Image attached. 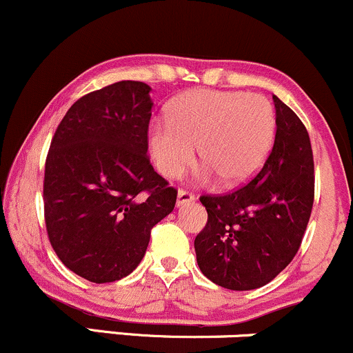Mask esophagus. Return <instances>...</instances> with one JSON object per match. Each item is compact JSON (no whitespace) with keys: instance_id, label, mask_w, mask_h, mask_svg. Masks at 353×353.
Returning a JSON list of instances; mask_svg holds the SVG:
<instances>
[{"instance_id":"1","label":"esophagus","mask_w":353,"mask_h":353,"mask_svg":"<svg viewBox=\"0 0 353 353\" xmlns=\"http://www.w3.org/2000/svg\"><path fill=\"white\" fill-rule=\"evenodd\" d=\"M194 201H196L194 194L184 191V189H179V192H177V206H185V204L194 203Z\"/></svg>"}]
</instances>
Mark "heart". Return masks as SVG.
Masks as SVG:
<instances>
[{
    "instance_id": "1",
    "label": "heart",
    "mask_w": 353,
    "mask_h": 353,
    "mask_svg": "<svg viewBox=\"0 0 353 353\" xmlns=\"http://www.w3.org/2000/svg\"><path fill=\"white\" fill-rule=\"evenodd\" d=\"M276 115L266 97L245 92L197 90L170 108L169 119H152L147 147L159 172L179 177L197 152L203 179L221 177L236 185L251 179L268 159Z\"/></svg>"
}]
</instances>
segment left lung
<instances>
[{
    "instance_id": "1",
    "label": "left lung",
    "mask_w": 353,
    "mask_h": 353,
    "mask_svg": "<svg viewBox=\"0 0 353 353\" xmlns=\"http://www.w3.org/2000/svg\"><path fill=\"white\" fill-rule=\"evenodd\" d=\"M276 135L253 181L224 196H203L208 223L196 236L197 265L236 292L270 283L295 258L312 214L315 176L310 137L298 115L273 95Z\"/></svg>"
}]
</instances>
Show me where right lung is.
<instances>
[{
    "mask_svg": "<svg viewBox=\"0 0 353 353\" xmlns=\"http://www.w3.org/2000/svg\"><path fill=\"white\" fill-rule=\"evenodd\" d=\"M152 88L122 80L77 100L45 164V223L57 256L92 283L137 268L177 191L147 157Z\"/></svg>",
    "mask_w": 353,
    "mask_h": 353,
    "instance_id": "obj_1",
    "label": "right lung"
}]
</instances>
